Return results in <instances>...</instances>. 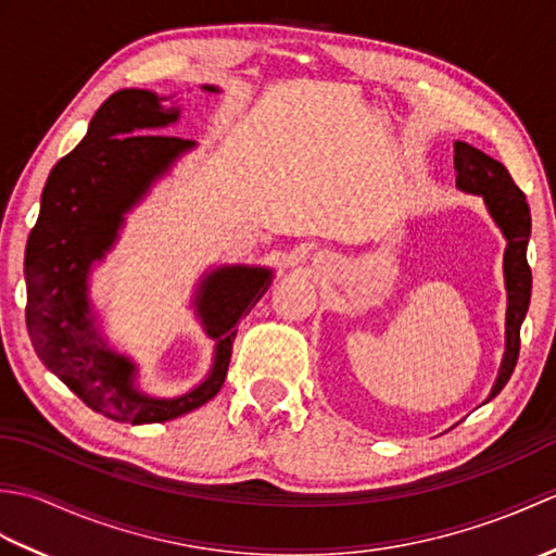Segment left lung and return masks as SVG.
<instances>
[{
	"instance_id": "1",
	"label": "left lung",
	"mask_w": 556,
	"mask_h": 556,
	"mask_svg": "<svg viewBox=\"0 0 556 556\" xmlns=\"http://www.w3.org/2000/svg\"><path fill=\"white\" fill-rule=\"evenodd\" d=\"M454 169L456 186L460 191L482 195L494 224L506 239L504 251V285H506V351L502 368L492 392L485 401L497 396L516 368L518 351H521V325L530 305V287L533 275L528 267V239H530V207L526 195L506 172L502 162L492 160L485 152L456 140L454 143Z\"/></svg>"
}]
</instances>
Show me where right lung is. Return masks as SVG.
<instances>
[{
    "label": "right lung",
    "mask_w": 556,
    "mask_h": 556,
    "mask_svg": "<svg viewBox=\"0 0 556 556\" xmlns=\"http://www.w3.org/2000/svg\"><path fill=\"white\" fill-rule=\"evenodd\" d=\"M179 114L150 90L126 88L104 100L86 138L47 176L26 245V325L35 353L83 404L116 422H164L207 404L227 377L239 320L271 285L269 267L251 265H222L200 279L193 305L215 341V361L205 380L181 396L140 392L138 365L98 332L90 267L114 245L126 212L195 148L193 140L157 134Z\"/></svg>",
    "instance_id": "1"
}]
</instances>
